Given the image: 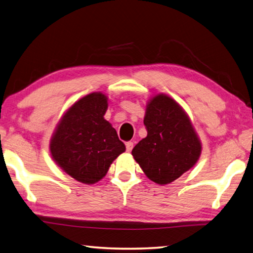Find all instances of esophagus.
Returning a JSON list of instances; mask_svg holds the SVG:
<instances>
[{"instance_id":"esophagus-1","label":"esophagus","mask_w":253,"mask_h":253,"mask_svg":"<svg viewBox=\"0 0 253 253\" xmlns=\"http://www.w3.org/2000/svg\"><path fill=\"white\" fill-rule=\"evenodd\" d=\"M126 152H131L132 148H133V143L132 142H126Z\"/></svg>"}]
</instances>
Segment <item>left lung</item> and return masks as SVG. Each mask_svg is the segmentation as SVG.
I'll return each instance as SVG.
<instances>
[{"label": "left lung", "mask_w": 253, "mask_h": 253, "mask_svg": "<svg viewBox=\"0 0 253 253\" xmlns=\"http://www.w3.org/2000/svg\"><path fill=\"white\" fill-rule=\"evenodd\" d=\"M147 136L132 155L144 173L158 184L174 181L192 168L201 155V142L191 121L172 98L155 96L146 107Z\"/></svg>", "instance_id": "8db88e82"}]
</instances>
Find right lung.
<instances>
[{"mask_svg": "<svg viewBox=\"0 0 253 253\" xmlns=\"http://www.w3.org/2000/svg\"><path fill=\"white\" fill-rule=\"evenodd\" d=\"M107 108L108 98L101 92L83 97L64 113L50 141L53 161L80 182L99 181L126 151L117 131L105 120Z\"/></svg>", "mask_w": 253, "mask_h": 253, "instance_id": "1", "label": "right lung"}]
</instances>
